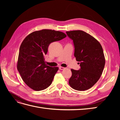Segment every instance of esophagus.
Listing matches in <instances>:
<instances>
[{
    "instance_id": "esophagus-1",
    "label": "esophagus",
    "mask_w": 120,
    "mask_h": 120,
    "mask_svg": "<svg viewBox=\"0 0 120 120\" xmlns=\"http://www.w3.org/2000/svg\"><path fill=\"white\" fill-rule=\"evenodd\" d=\"M64 68H64L62 67H59V69H60V70H64Z\"/></svg>"
}]
</instances>
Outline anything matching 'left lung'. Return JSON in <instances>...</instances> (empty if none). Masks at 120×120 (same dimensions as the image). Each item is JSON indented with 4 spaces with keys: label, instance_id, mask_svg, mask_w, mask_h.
Segmentation results:
<instances>
[{
    "label": "left lung",
    "instance_id": "1",
    "mask_svg": "<svg viewBox=\"0 0 120 120\" xmlns=\"http://www.w3.org/2000/svg\"><path fill=\"white\" fill-rule=\"evenodd\" d=\"M66 33L73 41L74 56L81 67L78 71L71 69L69 85L75 90H87L95 84L102 74L105 64L103 48L96 38L85 31L72 30Z\"/></svg>",
    "mask_w": 120,
    "mask_h": 120
}]
</instances>
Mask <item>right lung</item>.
Segmentation results:
<instances>
[{"instance_id":"1","label":"right lung","mask_w":120,"mask_h":120,"mask_svg":"<svg viewBox=\"0 0 120 120\" xmlns=\"http://www.w3.org/2000/svg\"><path fill=\"white\" fill-rule=\"evenodd\" d=\"M66 37L63 32L45 29L32 32L24 39L20 46L17 68L30 88L39 91L51 85L59 68L47 66L44 56L50 43Z\"/></svg>"}]
</instances>
